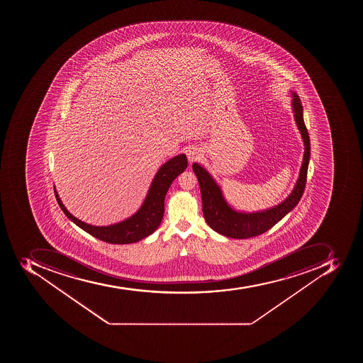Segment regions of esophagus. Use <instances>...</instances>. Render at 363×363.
Instances as JSON below:
<instances>
[{
    "label": "esophagus",
    "instance_id": "obj_1",
    "mask_svg": "<svg viewBox=\"0 0 363 363\" xmlns=\"http://www.w3.org/2000/svg\"><path fill=\"white\" fill-rule=\"evenodd\" d=\"M187 157H189V160L191 161V162H193V161L199 159V157H200V152L197 151L196 149L189 150V152H187Z\"/></svg>",
    "mask_w": 363,
    "mask_h": 363
}]
</instances>
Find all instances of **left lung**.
<instances>
[{
  "mask_svg": "<svg viewBox=\"0 0 363 363\" xmlns=\"http://www.w3.org/2000/svg\"><path fill=\"white\" fill-rule=\"evenodd\" d=\"M293 110L297 127L300 129L304 140V157L301 167L300 177L297 180L295 189L283 203L267 211L257 213H240L236 212L223 200L219 186L216 184L206 169L200 164L193 163V172L196 174L200 184L201 196H202L203 216L206 223L213 230L223 236L230 238H250L266 233L272 228L278 221L283 219L286 214L291 211L297 203L300 202L304 189H306V177H308V161H310V136L303 120V106L298 95L293 93Z\"/></svg>",
  "mask_w": 363,
  "mask_h": 363,
  "instance_id": "obj_1",
  "label": "left lung"
}]
</instances>
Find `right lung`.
<instances>
[{
    "label": "right lung",
    "instance_id": "obj_1",
    "mask_svg": "<svg viewBox=\"0 0 363 363\" xmlns=\"http://www.w3.org/2000/svg\"><path fill=\"white\" fill-rule=\"evenodd\" d=\"M187 166L189 161L185 155H177L164 163L155 174L149 194L146 196L142 208L133 217L117 225L106 227L87 225L70 214L63 206L55 189V194L57 204L60 206L61 210L65 212L67 217L97 240L110 244L136 243L157 230L164 213V197L167 191L178 174H182Z\"/></svg>",
    "mask_w": 363,
    "mask_h": 363
}]
</instances>
